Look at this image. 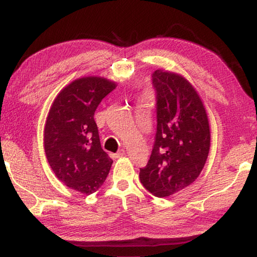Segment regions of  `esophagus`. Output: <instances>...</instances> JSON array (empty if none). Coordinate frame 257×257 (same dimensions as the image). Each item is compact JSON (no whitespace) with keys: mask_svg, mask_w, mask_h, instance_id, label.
<instances>
[{"mask_svg":"<svg viewBox=\"0 0 257 257\" xmlns=\"http://www.w3.org/2000/svg\"><path fill=\"white\" fill-rule=\"evenodd\" d=\"M124 150H120L119 152H116L115 154H111V158L112 159H119V158H122V156L124 155Z\"/></svg>","mask_w":257,"mask_h":257,"instance_id":"34e87169","label":"esophagus"}]
</instances>
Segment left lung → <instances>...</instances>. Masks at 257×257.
Listing matches in <instances>:
<instances>
[{"label": "left lung", "instance_id": "8db88e82", "mask_svg": "<svg viewBox=\"0 0 257 257\" xmlns=\"http://www.w3.org/2000/svg\"><path fill=\"white\" fill-rule=\"evenodd\" d=\"M156 134L149 162L141 169L143 186L156 197H168L197 179L211 145L210 124L201 97L175 72L155 70Z\"/></svg>", "mask_w": 257, "mask_h": 257}]
</instances>
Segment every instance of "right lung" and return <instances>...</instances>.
<instances>
[{"mask_svg": "<svg viewBox=\"0 0 257 257\" xmlns=\"http://www.w3.org/2000/svg\"><path fill=\"white\" fill-rule=\"evenodd\" d=\"M115 86L106 78H79L61 90L47 115L44 146L50 167L60 181L81 194L95 193L113 163L102 150L94 114Z\"/></svg>", "mask_w": 257, "mask_h": 257, "instance_id": "right-lung-1", "label": "right lung"}]
</instances>
